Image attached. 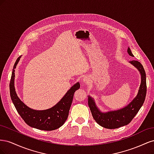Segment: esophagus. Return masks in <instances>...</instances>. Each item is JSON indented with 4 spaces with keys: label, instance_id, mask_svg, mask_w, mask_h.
<instances>
[{
    "label": "esophagus",
    "instance_id": "34e87169",
    "mask_svg": "<svg viewBox=\"0 0 154 154\" xmlns=\"http://www.w3.org/2000/svg\"><path fill=\"white\" fill-rule=\"evenodd\" d=\"M88 79H89V78H88V76H85L84 78H83V82H85V83H87V82H88V81H89V80H88Z\"/></svg>",
    "mask_w": 154,
    "mask_h": 154
}]
</instances>
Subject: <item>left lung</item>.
Segmentation results:
<instances>
[{
  "instance_id": "1",
  "label": "left lung",
  "mask_w": 154,
  "mask_h": 154,
  "mask_svg": "<svg viewBox=\"0 0 154 154\" xmlns=\"http://www.w3.org/2000/svg\"><path fill=\"white\" fill-rule=\"evenodd\" d=\"M127 52L130 56L134 57L131 50L128 48ZM130 63L136 67L141 73V82L136 97L124 108L107 112H101L96 105L95 101L92 97L88 96V105L96 123L105 128L114 129L127 125L131 122L133 118L137 114L139 109L143 105L146 94V81L145 71L142 64L136 60Z\"/></svg>"
}]
</instances>
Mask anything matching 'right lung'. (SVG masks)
Listing matches in <instances>:
<instances>
[{"label":"right lung","mask_w":154,"mask_h":154,"mask_svg":"<svg viewBox=\"0 0 154 154\" xmlns=\"http://www.w3.org/2000/svg\"><path fill=\"white\" fill-rule=\"evenodd\" d=\"M20 58L21 56L17 59L14 64L10 83L11 98L18 113L24 119L26 123L32 128L51 131V130H54L62 127L68 118L74 94L75 91L80 88V83L78 82L74 84L67 92L61 100L51 109L44 110L31 109L19 99L16 93L15 85H14L15 69Z\"/></svg>","instance_id":"obj_1"}]
</instances>
